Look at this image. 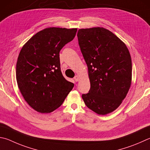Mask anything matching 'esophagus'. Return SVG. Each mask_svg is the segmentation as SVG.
Wrapping results in <instances>:
<instances>
[{
	"label": "esophagus",
	"mask_w": 150,
	"mask_h": 150,
	"mask_svg": "<svg viewBox=\"0 0 150 150\" xmlns=\"http://www.w3.org/2000/svg\"><path fill=\"white\" fill-rule=\"evenodd\" d=\"M74 80L76 81V82H77V81H79V77L78 75H76V76H75V77H74Z\"/></svg>",
	"instance_id": "34e87169"
}]
</instances>
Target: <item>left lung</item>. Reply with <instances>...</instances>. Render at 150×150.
Returning <instances> with one entry per match:
<instances>
[{
    "label": "left lung",
    "mask_w": 150,
    "mask_h": 150,
    "mask_svg": "<svg viewBox=\"0 0 150 150\" xmlns=\"http://www.w3.org/2000/svg\"><path fill=\"white\" fill-rule=\"evenodd\" d=\"M79 45L88 67L91 88L82 98L86 105L106 115L121 105L132 81V61L127 46L103 28L80 29Z\"/></svg>",
    "instance_id": "1"
}]
</instances>
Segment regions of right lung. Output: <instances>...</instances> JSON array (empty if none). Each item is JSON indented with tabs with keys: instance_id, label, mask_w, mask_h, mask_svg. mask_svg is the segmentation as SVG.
<instances>
[{
	"instance_id": "add662e5",
	"label": "right lung",
	"mask_w": 150,
	"mask_h": 150,
	"mask_svg": "<svg viewBox=\"0 0 150 150\" xmlns=\"http://www.w3.org/2000/svg\"><path fill=\"white\" fill-rule=\"evenodd\" d=\"M77 31V28H46L21 48L16 64V80L23 98L38 112L56 110L74 86L62 75L59 51L74 39Z\"/></svg>"
}]
</instances>
